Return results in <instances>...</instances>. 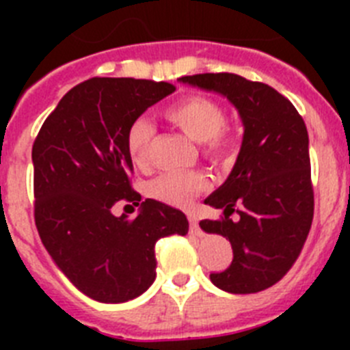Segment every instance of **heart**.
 <instances>
[{
	"mask_svg": "<svg viewBox=\"0 0 350 350\" xmlns=\"http://www.w3.org/2000/svg\"><path fill=\"white\" fill-rule=\"evenodd\" d=\"M206 145L215 152H224L228 150V131H226V122L221 116L215 119L212 129L206 135Z\"/></svg>",
	"mask_w": 350,
	"mask_h": 350,
	"instance_id": "heart-1",
	"label": "heart"
}]
</instances>
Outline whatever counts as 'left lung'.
I'll use <instances>...</instances> for the list:
<instances>
[{
  "instance_id": "left-lung-1",
  "label": "left lung",
  "mask_w": 350,
  "mask_h": 350,
  "mask_svg": "<svg viewBox=\"0 0 350 350\" xmlns=\"http://www.w3.org/2000/svg\"><path fill=\"white\" fill-rule=\"evenodd\" d=\"M152 82L96 77L63 96L33 144L35 221L43 245L80 293L124 303L156 280L159 238L185 234L177 208L129 184V131L152 107ZM129 205L116 213L113 205Z\"/></svg>"
}]
</instances>
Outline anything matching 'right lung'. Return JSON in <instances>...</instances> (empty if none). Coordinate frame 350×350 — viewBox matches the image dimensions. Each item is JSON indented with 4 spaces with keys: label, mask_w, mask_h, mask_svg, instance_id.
Returning <instances> with one entry per match:
<instances>
[{
    "label": "right lung",
    "mask_w": 350,
    "mask_h": 350,
    "mask_svg": "<svg viewBox=\"0 0 350 350\" xmlns=\"http://www.w3.org/2000/svg\"><path fill=\"white\" fill-rule=\"evenodd\" d=\"M182 83L224 96L243 124L242 147L230 177L205 205V233L230 240L233 261L212 273L213 286L233 295L259 293L289 271L314 217L308 133L296 108L270 85L233 73L182 77Z\"/></svg>",
    "instance_id": "obj_1"
}]
</instances>
